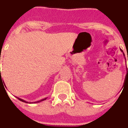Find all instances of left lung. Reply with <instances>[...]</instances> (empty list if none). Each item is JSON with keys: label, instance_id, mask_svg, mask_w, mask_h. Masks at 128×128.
<instances>
[{"label": "left lung", "instance_id": "left-lung-1", "mask_svg": "<svg viewBox=\"0 0 128 128\" xmlns=\"http://www.w3.org/2000/svg\"><path fill=\"white\" fill-rule=\"evenodd\" d=\"M126 76H128V74H126ZM125 80H126V78H125ZM124 82H125V80H124Z\"/></svg>", "mask_w": 128, "mask_h": 128}]
</instances>
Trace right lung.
<instances>
[{
  "label": "right lung",
  "mask_w": 128,
  "mask_h": 128,
  "mask_svg": "<svg viewBox=\"0 0 128 128\" xmlns=\"http://www.w3.org/2000/svg\"><path fill=\"white\" fill-rule=\"evenodd\" d=\"M0 77H1V75H0ZM16 98H18V99L19 100H20L21 102H25V103H28V102H26L25 100H24L21 99V98H18V97H16ZM46 99V98H44V99L40 100H39V101L36 102H34V103H38V102H42V101H43V100H45Z\"/></svg>",
  "instance_id": "add662e5"
}]
</instances>
